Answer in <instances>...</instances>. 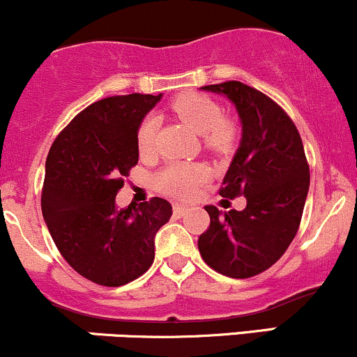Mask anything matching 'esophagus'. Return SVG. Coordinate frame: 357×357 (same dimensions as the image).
Listing matches in <instances>:
<instances>
[{
	"label": "esophagus",
	"instance_id": "obj_1",
	"mask_svg": "<svg viewBox=\"0 0 357 357\" xmlns=\"http://www.w3.org/2000/svg\"><path fill=\"white\" fill-rule=\"evenodd\" d=\"M187 213V206H183V204H174V214L177 218H180V216H183V214Z\"/></svg>",
	"mask_w": 357,
	"mask_h": 357
}]
</instances>
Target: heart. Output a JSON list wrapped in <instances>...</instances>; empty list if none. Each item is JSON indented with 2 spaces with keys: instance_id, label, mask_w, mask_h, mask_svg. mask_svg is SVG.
Returning <instances> with one entry per match:
<instances>
[{
  "instance_id": "b5f03b06",
  "label": "heart",
  "mask_w": 357,
  "mask_h": 357,
  "mask_svg": "<svg viewBox=\"0 0 357 357\" xmlns=\"http://www.w3.org/2000/svg\"><path fill=\"white\" fill-rule=\"evenodd\" d=\"M168 109L195 132L201 134L202 146L216 155H225L238 141V126L233 119L221 116L220 103L199 91H183L168 103ZM158 119L148 116L137 126L136 143L141 155L155 151ZM209 170L202 163H170L155 177L156 189L174 197H192L201 183L206 182Z\"/></svg>"
}]
</instances>
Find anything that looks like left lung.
Listing matches in <instances>:
<instances>
[{
	"instance_id": "8db88e82",
	"label": "left lung",
	"mask_w": 357,
	"mask_h": 357,
	"mask_svg": "<svg viewBox=\"0 0 357 357\" xmlns=\"http://www.w3.org/2000/svg\"><path fill=\"white\" fill-rule=\"evenodd\" d=\"M223 93L241 119V143L220 195L247 197L243 211L206 206L211 223L199 236L211 269L233 279L254 278L274 266L300 229L310 167L296 126L281 105L241 82L202 86Z\"/></svg>"
}]
</instances>
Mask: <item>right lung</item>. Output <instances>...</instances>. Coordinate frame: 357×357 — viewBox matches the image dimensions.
Instances as JSON below:
<instances>
[{
  "label": "right lung",
  "mask_w": 357,
  "mask_h": 357,
  "mask_svg": "<svg viewBox=\"0 0 357 357\" xmlns=\"http://www.w3.org/2000/svg\"><path fill=\"white\" fill-rule=\"evenodd\" d=\"M162 95H116L91 103L49 149L42 216L57 250L79 275L117 287L155 260V235L170 220L162 197L116 209V195L137 165V126Z\"/></svg>",
  "instance_id": "obj_1"
}]
</instances>
